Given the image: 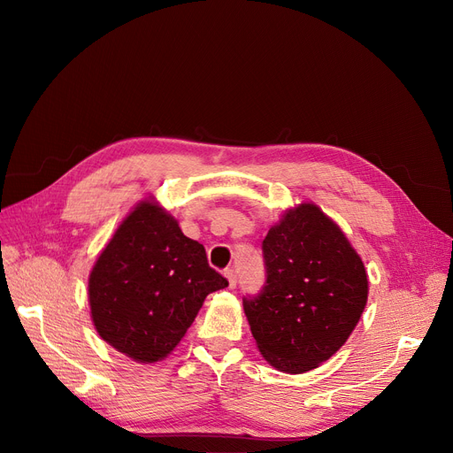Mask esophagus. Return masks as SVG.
I'll list each match as a JSON object with an SVG mask.
<instances>
[{
    "instance_id": "esophagus-1",
    "label": "esophagus",
    "mask_w": 453,
    "mask_h": 453,
    "mask_svg": "<svg viewBox=\"0 0 453 453\" xmlns=\"http://www.w3.org/2000/svg\"><path fill=\"white\" fill-rule=\"evenodd\" d=\"M224 275H226L227 280H229V288H234V287H236V272H234L233 268H227V270L224 272Z\"/></svg>"
}]
</instances>
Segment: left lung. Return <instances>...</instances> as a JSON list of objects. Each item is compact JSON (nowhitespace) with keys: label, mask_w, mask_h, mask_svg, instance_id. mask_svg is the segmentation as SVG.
<instances>
[{"label":"left lung","mask_w":453,"mask_h":453,"mask_svg":"<svg viewBox=\"0 0 453 453\" xmlns=\"http://www.w3.org/2000/svg\"><path fill=\"white\" fill-rule=\"evenodd\" d=\"M266 280L244 312L265 358L299 374L326 362L367 303V273L342 229L314 203L288 211L263 241Z\"/></svg>","instance_id":"obj_1"}]
</instances>
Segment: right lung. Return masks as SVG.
Returning <instances> with one entry per match:
<instances>
[{
    "label": "right lung",
    "instance_id": "1",
    "mask_svg": "<svg viewBox=\"0 0 453 453\" xmlns=\"http://www.w3.org/2000/svg\"><path fill=\"white\" fill-rule=\"evenodd\" d=\"M205 248L161 207L142 202L119 226L89 275V306L104 342L135 362L165 358L203 299L227 287Z\"/></svg>",
    "mask_w": 453,
    "mask_h": 453
}]
</instances>
